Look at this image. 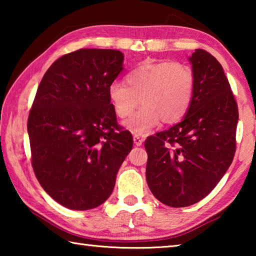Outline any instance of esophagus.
I'll use <instances>...</instances> for the list:
<instances>
[{"label":"esophagus","mask_w":256,"mask_h":256,"mask_svg":"<svg viewBox=\"0 0 256 256\" xmlns=\"http://www.w3.org/2000/svg\"><path fill=\"white\" fill-rule=\"evenodd\" d=\"M133 142L136 146H140L142 144H144V138H142L141 136H133Z\"/></svg>","instance_id":"obj_1"}]
</instances>
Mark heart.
Wrapping results in <instances>:
<instances>
[{"mask_svg": "<svg viewBox=\"0 0 256 256\" xmlns=\"http://www.w3.org/2000/svg\"><path fill=\"white\" fill-rule=\"evenodd\" d=\"M126 83L114 81L108 86V97L116 115L125 118L133 112L138 100L142 106L126 122L125 128L146 136L160 120L178 122L188 110L194 94V73L188 66L168 60H144L126 74Z\"/></svg>", "mask_w": 256, "mask_h": 256, "instance_id": "b5f03b06", "label": "heart"}]
</instances>
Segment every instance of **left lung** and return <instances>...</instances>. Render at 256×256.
Returning <instances> with one entry per match:
<instances>
[{
    "instance_id": "obj_1",
    "label": "left lung",
    "mask_w": 256,
    "mask_h": 256,
    "mask_svg": "<svg viewBox=\"0 0 256 256\" xmlns=\"http://www.w3.org/2000/svg\"><path fill=\"white\" fill-rule=\"evenodd\" d=\"M188 60L194 94L185 118L144 142L151 193L174 208L206 198L226 174L236 150L238 108L222 64L204 50H196Z\"/></svg>"
}]
</instances>
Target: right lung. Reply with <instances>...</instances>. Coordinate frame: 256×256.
Masks as SVG:
<instances>
[{
    "instance_id": "add662e5",
    "label": "right lung",
    "mask_w": 256,
    "mask_h": 256,
    "mask_svg": "<svg viewBox=\"0 0 256 256\" xmlns=\"http://www.w3.org/2000/svg\"><path fill=\"white\" fill-rule=\"evenodd\" d=\"M116 50L82 48L42 76L28 118L32 164L48 196L71 210L102 204L133 146L118 124L108 86L123 70Z\"/></svg>"
}]
</instances>
